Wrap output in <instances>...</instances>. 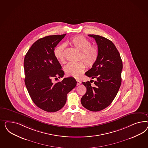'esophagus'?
I'll return each instance as SVG.
<instances>
[{"label":"esophagus","instance_id":"esophagus-1","mask_svg":"<svg viewBox=\"0 0 148 148\" xmlns=\"http://www.w3.org/2000/svg\"><path fill=\"white\" fill-rule=\"evenodd\" d=\"M76 82H77V86L79 85H80L81 81H80L79 80H76Z\"/></svg>","mask_w":148,"mask_h":148}]
</instances>
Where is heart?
<instances>
[{
  "label": "heart",
  "instance_id": "heart-1",
  "mask_svg": "<svg viewBox=\"0 0 148 148\" xmlns=\"http://www.w3.org/2000/svg\"><path fill=\"white\" fill-rule=\"evenodd\" d=\"M69 44L79 51L78 59L82 61L68 63L64 67V71L68 76L79 78L84 72L85 64L88 67H90L96 62L99 56L98 48L95 45H90V40L81 35L72 37ZM64 48L65 45L60 44L54 50L55 57L61 62L64 61Z\"/></svg>",
  "mask_w": 148,
  "mask_h": 148
}]
</instances>
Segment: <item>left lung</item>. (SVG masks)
<instances>
[{"label": "left lung", "instance_id": "left-lung-1", "mask_svg": "<svg viewBox=\"0 0 148 148\" xmlns=\"http://www.w3.org/2000/svg\"><path fill=\"white\" fill-rule=\"evenodd\" d=\"M96 41L99 50L98 59L86 75L95 81L82 82L87 88L81 99L86 109L97 112L108 106L116 97L121 85L123 62L116 46L107 38L96 35H88ZM94 82V86L91 81Z\"/></svg>", "mask_w": 148, "mask_h": 148}]
</instances>
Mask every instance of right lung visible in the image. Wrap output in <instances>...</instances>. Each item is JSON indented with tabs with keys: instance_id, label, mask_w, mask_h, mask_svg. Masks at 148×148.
Here are the masks:
<instances>
[{
	"instance_id": "right-lung-1",
	"label": "right lung",
	"mask_w": 148,
	"mask_h": 148,
	"mask_svg": "<svg viewBox=\"0 0 148 148\" xmlns=\"http://www.w3.org/2000/svg\"><path fill=\"white\" fill-rule=\"evenodd\" d=\"M45 36L36 40L27 52L24 60L25 84L32 100L38 108L56 112L64 106L67 95L76 85L73 77L54 84L51 79L62 77L64 73L54 50L66 36Z\"/></svg>"
}]
</instances>
